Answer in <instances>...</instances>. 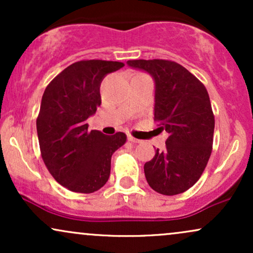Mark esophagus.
Listing matches in <instances>:
<instances>
[{
    "label": "esophagus",
    "mask_w": 253,
    "mask_h": 253,
    "mask_svg": "<svg viewBox=\"0 0 253 253\" xmlns=\"http://www.w3.org/2000/svg\"><path fill=\"white\" fill-rule=\"evenodd\" d=\"M128 141H130V143H140V140H139V139H135L134 136H132V135H128Z\"/></svg>",
    "instance_id": "1"
}]
</instances>
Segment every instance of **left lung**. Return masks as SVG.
<instances>
[{"mask_svg": "<svg viewBox=\"0 0 253 253\" xmlns=\"http://www.w3.org/2000/svg\"><path fill=\"white\" fill-rule=\"evenodd\" d=\"M127 64L155 78V121L169 133L167 149H157L144 165L146 181L163 195L184 193L199 181L213 150L215 120L207 89L172 60L135 59Z\"/></svg>", "mask_w": 253, "mask_h": 253, "instance_id": "left-lung-1", "label": "left lung"}]
</instances>
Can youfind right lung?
<instances>
[{
  "label": "right lung",
  "mask_w": 253,
  "mask_h": 253,
  "mask_svg": "<svg viewBox=\"0 0 253 253\" xmlns=\"http://www.w3.org/2000/svg\"><path fill=\"white\" fill-rule=\"evenodd\" d=\"M123 66L120 62L80 60L43 91L37 118L40 153L52 177L66 189L82 194L101 189L109 178L113 153L126 143L123 132L104 135L89 130L86 124L101 104L104 76Z\"/></svg>",
  "instance_id": "obj_1"
}]
</instances>
